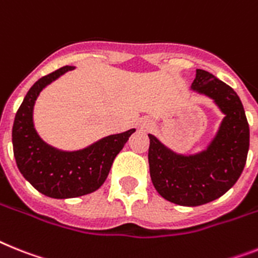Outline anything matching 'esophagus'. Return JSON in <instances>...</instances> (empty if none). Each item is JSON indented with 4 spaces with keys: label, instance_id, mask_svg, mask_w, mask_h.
<instances>
[{
    "label": "esophagus",
    "instance_id": "obj_1",
    "mask_svg": "<svg viewBox=\"0 0 258 258\" xmlns=\"http://www.w3.org/2000/svg\"><path fill=\"white\" fill-rule=\"evenodd\" d=\"M151 124H152V123H151V120H148V119H146V120H144V122L142 123V127L143 128H149V127H151Z\"/></svg>",
    "mask_w": 258,
    "mask_h": 258
}]
</instances>
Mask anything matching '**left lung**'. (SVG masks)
Listing matches in <instances>:
<instances>
[{
    "label": "left lung",
    "instance_id": "8db88e82",
    "mask_svg": "<svg viewBox=\"0 0 258 258\" xmlns=\"http://www.w3.org/2000/svg\"><path fill=\"white\" fill-rule=\"evenodd\" d=\"M192 90L214 99L224 119L206 151L183 156L149 136L151 179L162 198L179 206H201L222 197L239 179L249 149V124L239 96L211 73L197 69Z\"/></svg>",
    "mask_w": 258,
    "mask_h": 258
}]
</instances>
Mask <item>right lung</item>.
<instances>
[{
  "label": "right lung",
  "mask_w": 258,
  "mask_h": 258,
  "mask_svg": "<svg viewBox=\"0 0 258 258\" xmlns=\"http://www.w3.org/2000/svg\"><path fill=\"white\" fill-rule=\"evenodd\" d=\"M75 67L66 66L44 76L31 86L15 114L13 151L19 172L38 191L51 198L86 196L99 189L109 176L112 161L135 128L106 136L88 148L64 152L43 142L34 128L32 110L43 88Z\"/></svg>",
  "instance_id": "right-lung-1"
}]
</instances>
